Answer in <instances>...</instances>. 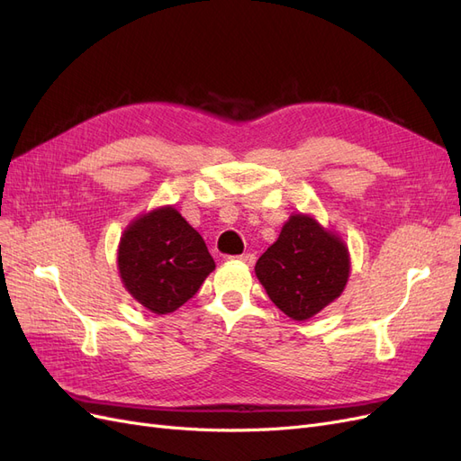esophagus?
Instances as JSON below:
<instances>
[{
  "label": "esophagus",
  "instance_id": "1",
  "mask_svg": "<svg viewBox=\"0 0 461 461\" xmlns=\"http://www.w3.org/2000/svg\"><path fill=\"white\" fill-rule=\"evenodd\" d=\"M230 259H239V261H244L246 265H252L254 263V254H242V256H236V258H230Z\"/></svg>",
  "mask_w": 461,
  "mask_h": 461
}]
</instances>
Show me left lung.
I'll return each instance as SVG.
<instances>
[{
    "label": "left lung",
    "instance_id": "obj_1",
    "mask_svg": "<svg viewBox=\"0 0 461 461\" xmlns=\"http://www.w3.org/2000/svg\"><path fill=\"white\" fill-rule=\"evenodd\" d=\"M348 273L346 246L308 215H292L256 263V275L273 303L296 321L313 317L339 298Z\"/></svg>",
    "mask_w": 461,
    "mask_h": 461
}]
</instances>
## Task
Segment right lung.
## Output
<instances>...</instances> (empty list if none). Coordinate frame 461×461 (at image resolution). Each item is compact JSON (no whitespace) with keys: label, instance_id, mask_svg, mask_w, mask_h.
I'll list each match as a JSON object with an SVG mask.
<instances>
[{"label":"right lung","instance_id":"1","mask_svg":"<svg viewBox=\"0 0 461 461\" xmlns=\"http://www.w3.org/2000/svg\"><path fill=\"white\" fill-rule=\"evenodd\" d=\"M215 269L202 236L173 207L156 209L124 230L119 273L124 286L153 313L186 303Z\"/></svg>","mask_w":461,"mask_h":461}]
</instances>
